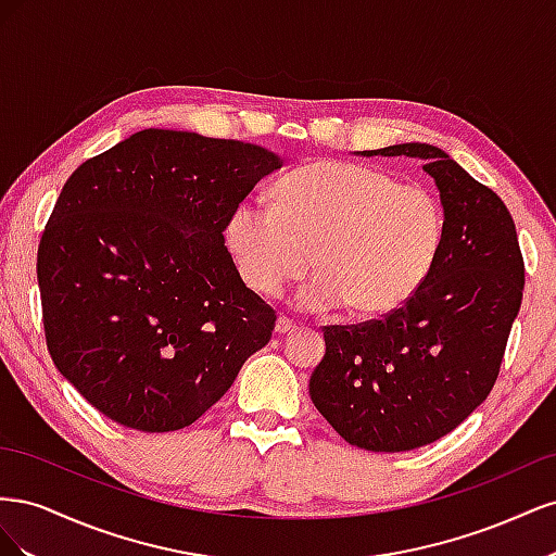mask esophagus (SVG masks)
I'll return each mask as SVG.
<instances>
[{"instance_id": "34e87169", "label": "esophagus", "mask_w": 556, "mask_h": 556, "mask_svg": "<svg viewBox=\"0 0 556 556\" xmlns=\"http://www.w3.org/2000/svg\"><path fill=\"white\" fill-rule=\"evenodd\" d=\"M296 329V323L294 319H290L288 315H280L278 323H276V331L278 333H292Z\"/></svg>"}]
</instances>
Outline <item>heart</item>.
<instances>
[{
	"label": "heart",
	"mask_w": 556,
	"mask_h": 556,
	"mask_svg": "<svg viewBox=\"0 0 556 556\" xmlns=\"http://www.w3.org/2000/svg\"><path fill=\"white\" fill-rule=\"evenodd\" d=\"M227 243L252 292L319 274L299 306L352 304L387 315L419 290L443 243V211L422 185H403L374 166L323 160L299 166L276 188V206L245 199L227 217Z\"/></svg>",
	"instance_id": "1"
}]
</instances>
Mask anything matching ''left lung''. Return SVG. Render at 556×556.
<instances>
[{"instance_id":"1","label":"left lung","mask_w":556,"mask_h":556,"mask_svg":"<svg viewBox=\"0 0 556 556\" xmlns=\"http://www.w3.org/2000/svg\"><path fill=\"white\" fill-rule=\"evenodd\" d=\"M362 155L419 157L443 204V243L401 308L325 327L308 392L341 439L406 452L457 429L492 392L525 290L513 215L441 148L399 143Z\"/></svg>"}]
</instances>
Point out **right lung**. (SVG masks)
Returning <instances> with one entry per match:
<instances>
[{"label":"right lung","instance_id":"obj_1","mask_svg":"<svg viewBox=\"0 0 556 556\" xmlns=\"http://www.w3.org/2000/svg\"><path fill=\"white\" fill-rule=\"evenodd\" d=\"M280 166L252 143L143 129L64 182L37 252L43 331L99 413L190 427L271 339L276 311L245 288L225 229Z\"/></svg>","mask_w":556,"mask_h":556}]
</instances>
